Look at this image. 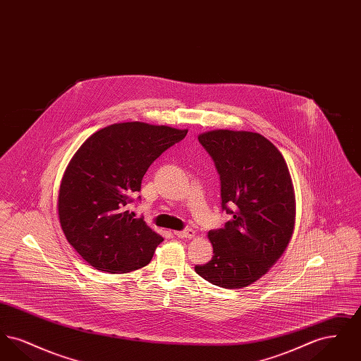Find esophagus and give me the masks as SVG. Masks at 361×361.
Returning <instances> with one entry per match:
<instances>
[{
  "label": "esophagus",
  "mask_w": 361,
  "mask_h": 361,
  "mask_svg": "<svg viewBox=\"0 0 361 361\" xmlns=\"http://www.w3.org/2000/svg\"><path fill=\"white\" fill-rule=\"evenodd\" d=\"M174 235L178 238H193L195 237V230L187 228L183 231H174Z\"/></svg>",
  "instance_id": "1"
}]
</instances>
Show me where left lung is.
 I'll use <instances>...</instances> for the list:
<instances>
[{
	"instance_id": "8db88e82",
	"label": "left lung",
	"mask_w": 361,
	"mask_h": 361,
	"mask_svg": "<svg viewBox=\"0 0 361 361\" xmlns=\"http://www.w3.org/2000/svg\"><path fill=\"white\" fill-rule=\"evenodd\" d=\"M221 176L222 209L231 219L208 231L214 256L195 271L222 288L255 283L284 253L295 226L288 166L275 145L250 131L199 135Z\"/></svg>"
}]
</instances>
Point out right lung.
<instances>
[{
    "label": "right lung",
    "instance_id": "1",
    "mask_svg": "<svg viewBox=\"0 0 361 361\" xmlns=\"http://www.w3.org/2000/svg\"><path fill=\"white\" fill-rule=\"evenodd\" d=\"M188 130L142 121L111 124L73 155L58 193L66 240L93 268L127 274L146 267L164 240L128 211L145 173Z\"/></svg>",
    "mask_w": 361,
    "mask_h": 361
}]
</instances>
